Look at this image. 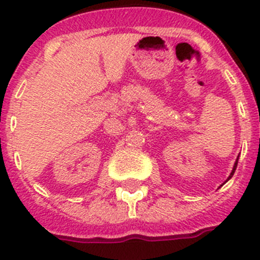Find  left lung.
Listing matches in <instances>:
<instances>
[{
	"instance_id": "obj_1",
	"label": "left lung",
	"mask_w": 260,
	"mask_h": 260,
	"mask_svg": "<svg viewBox=\"0 0 260 260\" xmlns=\"http://www.w3.org/2000/svg\"><path fill=\"white\" fill-rule=\"evenodd\" d=\"M238 159H239V156L237 157V161H235V164H234V166H233V170H232V172H230V175H229V177H228V180L225 181V182H228V181H229L230 179H232L233 177V175H234V172H235V170H237V166H238ZM224 182V183H225ZM224 183H222V185H224ZM221 185V186H222Z\"/></svg>"
}]
</instances>
